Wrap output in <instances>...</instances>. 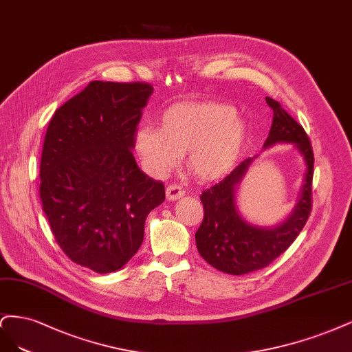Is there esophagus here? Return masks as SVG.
<instances>
[{"mask_svg": "<svg viewBox=\"0 0 352 352\" xmlns=\"http://www.w3.org/2000/svg\"><path fill=\"white\" fill-rule=\"evenodd\" d=\"M165 195H166L168 200H177V199H181V197L184 196V190L181 188L179 186H177V184H173V186H168L166 187Z\"/></svg>", "mask_w": 352, "mask_h": 352, "instance_id": "34e87169", "label": "esophagus"}]
</instances>
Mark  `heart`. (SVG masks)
<instances>
[{
  "mask_svg": "<svg viewBox=\"0 0 352 352\" xmlns=\"http://www.w3.org/2000/svg\"><path fill=\"white\" fill-rule=\"evenodd\" d=\"M247 140L245 121L232 107L212 100L177 102L157 120V129L134 133V151L147 174L162 177L186 155V168L200 181L218 179L240 160Z\"/></svg>",
  "mask_w": 352,
  "mask_h": 352,
  "instance_id": "obj_1",
  "label": "heart"
}]
</instances>
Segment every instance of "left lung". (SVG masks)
I'll return each instance as SVG.
<instances>
[{
	"instance_id": "1",
	"label": "left lung",
	"mask_w": 352,
	"mask_h": 352,
	"mask_svg": "<svg viewBox=\"0 0 352 352\" xmlns=\"http://www.w3.org/2000/svg\"><path fill=\"white\" fill-rule=\"evenodd\" d=\"M266 102L274 111V122L263 149L279 143L294 144L302 157L305 173L296 206L274 226L248 222L238 206V190L257 156L248 157L221 183L201 192L205 217L196 232L197 250L210 266L230 275L250 274L274 262L298 236L310 214L314 164L310 140L279 102L272 98H266Z\"/></svg>"
}]
</instances>
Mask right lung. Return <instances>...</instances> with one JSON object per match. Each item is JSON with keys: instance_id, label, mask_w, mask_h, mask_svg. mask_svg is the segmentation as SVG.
Listing matches in <instances>:
<instances>
[{"instance_id": "obj_1", "label": "right lung", "mask_w": 352, "mask_h": 352, "mask_svg": "<svg viewBox=\"0 0 352 352\" xmlns=\"http://www.w3.org/2000/svg\"><path fill=\"white\" fill-rule=\"evenodd\" d=\"M153 94L147 83L90 82L55 111L41 157V200L74 263L109 274L138 253L144 221L165 200L135 164L134 133Z\"/></svg>"}]
</instances>
